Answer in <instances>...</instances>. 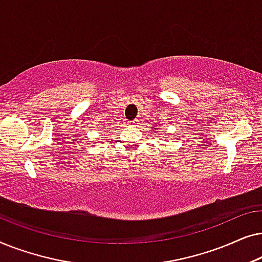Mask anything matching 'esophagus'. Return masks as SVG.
<instances>
[{"mask_svg": "<svg viewBox=\"0 0 262 262\" xmlns=\"http://www.w3.org/2000/svg\"><path fill=\"white\" fill-rule=\"evenodd\" d=\"M137 123H138V119H135V120H132V121H131V124H134V125H135V124H137Z\"/></svg>", "mask_w": 262, "mask_h": 262, "instance_id": "1", "label": "esophagus"}]
</instances>
